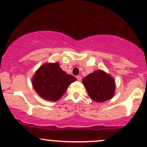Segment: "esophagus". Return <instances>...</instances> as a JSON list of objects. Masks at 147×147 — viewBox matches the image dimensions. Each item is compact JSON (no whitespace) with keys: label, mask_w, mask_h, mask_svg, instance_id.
<instances>
[{"label":"esophagus","mask_w":147,"mask_h":147,"mask_svg":"<svg viewBox=\"0 0 147 147\" xmlns=\"http://www.w3.org/2000/svg\"><path fill=\"white\" fill-rule=\"evenodd\" d=\"M77 79H78V81H82V78L81 76H77Z\"/></svg>","instance_id":"esophagus-1"}]
</instances>
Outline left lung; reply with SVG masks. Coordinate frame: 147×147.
Masks as SVG:
<instances>
[{"mask_svg":"<svg viewBox=\"0 0 147 147\" xmlns=\"http://www.w3.org/2000/svg\"><path fill=\"white\" fill-rule=\"evenodd\" d=\"M82 83L92 100L103 102L113 97L115 91V81L103 71H94L83 79Z\"/></svg>","mask_w":147,"mask_h":147,"instance_id":"8db88e82","label":"left lung"}]
</instances>
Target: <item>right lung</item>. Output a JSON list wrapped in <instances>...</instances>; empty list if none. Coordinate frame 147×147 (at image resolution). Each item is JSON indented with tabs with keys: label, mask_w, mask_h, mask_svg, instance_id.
I'll list each match as a JSON object with an SVG mask.
<instances>
[{
	"label": "right lung",
	"mask_w": 147,
	"mask_h": 147,
	"mask_svg": "<svg viewBox=\"0 0 147 147\" xmlns=\"http://www.w3.org/2000/svg\"><path fill=\"white\" fill-rule=\"evenodd\" d=\"M76 78L62 70L59 63H46L32 79V85L36 93L48 101H56L65 94L68 86Z\"/></svg>",
	"instance_id": "right-lung-1"
}]
</instances>
